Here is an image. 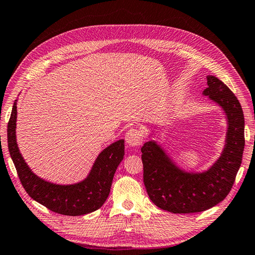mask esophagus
Instances as JSON below:
<instances>
[{
  "instance_id": "esophagus-1",
  "label": "esophagus",
  "mask_w": 255,
  "mask_h": 255,
  "mask_svg": "<svg viewBox=\"0 0 255 255\" xmlns=\"http://www.w3.org/2000/svg\"><path fill=\"white\" fill-rule=\"evenodd\" d=\"M126 142L129 147H137L143 142V135L137 128H129L126 134Z\"/></svg>"
}]
</instances>
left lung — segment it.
Segmentation results:
<instances>
[{
  "label": "left lung",
  "mask_w": 255,
  "mask_h": 255,
  "mask_svg": "<svg viewBox=\"0 0 255 255\" xmlns=\"http://www.w3.org/2000/svg\"><path fill=\"white\" fill-rule=\"evenodd\" d=\"M204 96L224 109L228 120L222 156L207 171L184 172L171 161L156 142L145 143L142 151L144 184L156 206L173 214L200 213L224 201L235 183L245 149V117L235 94L208 75Z\"/></svg>",
  "instance_id": "left-lung-1"
}]
</instances>
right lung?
Listing matches in <instances>:
<instances>
[{"mask_svg": "<svg viewBox=\"0 0 255 255\" xmlns=\"http://www.w3.org/2000/svg\"><path fill=\"white\" fill-rule=\"evenodd\" d=\"M16 100L7 124L8 150L21 185L31 199L50 211L66 216H81L95 212L108 199L113 175L124 156V139L117 140L100 152L88 177L76 184L47 182L27 166L16 143Z\"/></svg>", "mask_w": 255, "mask_h": 255, "instance_id": "add662e5", "label": "right lung"}]
</instances>
